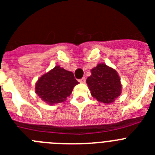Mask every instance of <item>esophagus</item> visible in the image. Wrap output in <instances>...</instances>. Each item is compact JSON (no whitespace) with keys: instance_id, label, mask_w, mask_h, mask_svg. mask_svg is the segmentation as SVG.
I'll use <instances>...</instances> for the list:
<instances>
[{"instance_id":"1","label":"esophagus","mask_w":155,"mask_h":155,"mask_svg":"<svg viewBox=\"0 0 155 155\" xmlns=\"http://www.w3.org/2000/svg\"><path fill=\"white\" fill-rule=\"evenodd\" d=\"M85 81H86L85 78H82L81 79H80V80H79V82H80V83H84V82H85Z\"/></svg>"}]
</instances>
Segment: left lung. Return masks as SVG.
Returning <instances> with one entry per match:
<instances>
[{"label": "left lung", "mask_w": 155, "mask_h": 155, "mask_svg": "<svg viewBox=\"0 0 155 155\" xmlns=\"http://www.w3.org/2000/svg\"><path fill=\"white\" fill-rule=\"evenodd\" d=\"M91 72L86 81L91 95L103 103L114 102L120 96L122 87L117 72L104 64H98Z\"/></svg>", "instance_id": "1"}]
</instances>
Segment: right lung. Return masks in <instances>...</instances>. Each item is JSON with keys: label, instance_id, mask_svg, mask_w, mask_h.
<instances>
[{"label": "right lung", "instance_id": "right-lung-1", "mask_svg": "<svg viewBox=\"0 0 155 155\" xmlns=\"http://www.w3.org/2000/svg\"><path fill=\"white\" fill-rule=\"evenodd\" d=\"M78 84L72 72L56 66L38 80L35 92L46 103L53 105L65 101Z\"/></svg>", "mask_w": 155, "mask_h": 155}]
</instances>
